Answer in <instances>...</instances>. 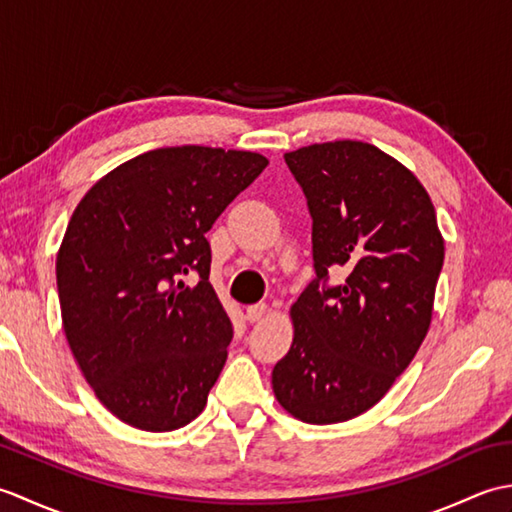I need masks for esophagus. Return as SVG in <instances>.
Masks as SVG:
<instances>
[{
	"instance_id": "obj_1",
	"label": "esophagus",
	"mask_w": 512,
	"mask_h": 512,
	"mask_svg": "<svg viewBox=\"0 0 512 512\" xmlns=\"http://www.w3.org/2000/svg\"><path fill=\"white\" fill-rule=\"evenodd\" d=\"M266 312H268L266 303H253V306L246 308V319L248 321H259V319H264Z\"/></svg>"
}]
</instances>
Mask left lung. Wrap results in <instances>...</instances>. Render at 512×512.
<instances>
[{"label": "left lung", "mask_w": 512, "mask_h": 512, "mask_svg": "<svg viewBox=\"0 0 512 512\" xmlns=\"http://www.w3.org/2000/svg\"><path fill=\"white\" fill-rule=\"evenodd\" d=\"M308 200L314 277L290 308L295 339L273 391L310 424L345 422L383 398L427 336L444 262L420 180L361 140L284 156ZM348 277L327 284L330 269Z\"/></svg>", "instance_id": "left-lung-1"}]
</instances>
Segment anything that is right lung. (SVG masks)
<instances>
[{"label":"right lung","instance_id":"1","mask_svg":"<svg viewBox=\"0 0 512 512\" xmlns=\"http://www.w3.org/2000/svg\"><path fill=\"white\" fill-rule=\"evenodd\" d=\"M266 165L253 151L162 147L74 209L57 255L65 339L96 398L132 427L173 431L202 413L233 339L206 233Z\"/></svg>","mask_w":512,"mask_h":512}]
</instances>
